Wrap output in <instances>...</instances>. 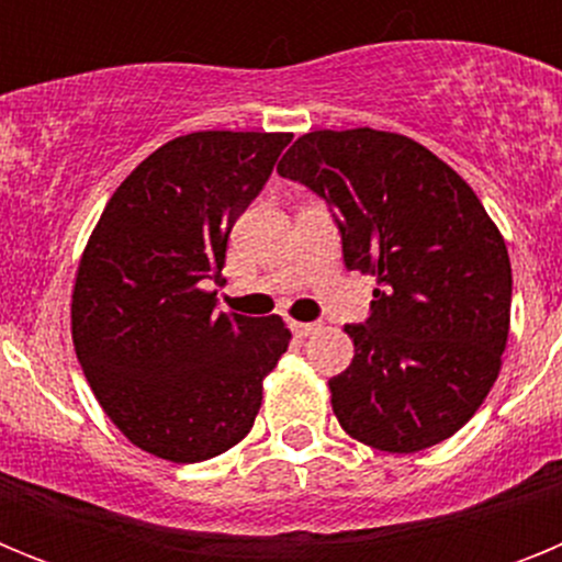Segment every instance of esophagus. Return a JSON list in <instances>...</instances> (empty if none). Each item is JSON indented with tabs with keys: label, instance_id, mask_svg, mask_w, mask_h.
<instances>
[{
	"label": "esophagus",
	"instance_id": "34e87169",
	"mask_svg": "<svg viewBox=\"0 0 562 562\" xmlns=\"http://www.w3.org/2000/svg\"><path fill=\"white\" fill-rule=\"evenodd\" d=\"M290 329L295 337H310L312 331L321 329V324H301V321H290Z\"/></svg>",
	"mask_w": 562,
	"mask_h": 562
}]
</instances>
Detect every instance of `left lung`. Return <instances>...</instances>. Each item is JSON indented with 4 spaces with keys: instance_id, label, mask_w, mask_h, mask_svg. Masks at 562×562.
<instances>
[{
    "instance_id": "8db88e82",
    "label": "left lung",
    "mask_w": 562,
    "mask_h": 562,
    "mask_svg": "<svg viewBox=\"0 0 562 562\" xmlns=\"http://www.w3.org/2000/svg\"><path fill=\"white\" fill-rule=\"evenodd\" d=\"M278 173L335 213L349 270L376 278L371 315L349 324L355 360L331 376L351 439L416 453L473 419L498 380L513 267L473 188L405 134L310 132Z\"/></svg>"
}]
</instances>
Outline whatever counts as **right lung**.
Returning <instances> with one entry per match:
<instances>
[{
    "instance_id": "1",
    "label": "right lung",
    "mask_w": 562,
    "mask_h": 562,
    "mask_svg": "<svg viewBox=\"0 0 562 562\" xmlns=\"http://www.w3.org/2000/svg\"><path fill=\"white\" fill-rule=\"evenodd\" d=\"M292 140L193 132L128 173L103 207L72 290V342L89 389L132 445L173 464L250 434L261 382L290 346L278 315L216 310L227 236Z\"/></svg>"
}]
</instances>
